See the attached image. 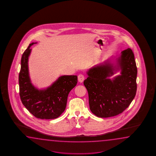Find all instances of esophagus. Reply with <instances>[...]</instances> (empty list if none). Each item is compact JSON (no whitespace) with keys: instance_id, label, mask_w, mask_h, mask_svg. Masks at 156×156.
Instances as JSON below:
<instances>
[{"instance_id":"1","label":"esophagus","mask_w":156,"mask_h":156,"mask_svg":"<svg viewBox=\"0 0 156 156\" xmlns=\"http://www.w3.org/2000/svg\"><path fill=\"white\" fill-rule=\"evenodd\" d=\"M84 80H85V76L83 75L80 74L78 75V80L80 83H83Z\"/></svg>"}]
</instances>
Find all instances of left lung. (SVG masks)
I'll list each match as a JSON object with an SVG mask.
<instances>
[{"label": "left lung", "instance_id": "obj_1", "mask_svg": "<svg viewBox=\"0 0 156 156\" xmlns=\"http://www.w3.org/2000/svg\"><path fill=\"white\" fill-rule=\"evenodd\" d=\"M115 67L108 61L96 65L87 72L88 77L83 81L90 110L98 117L108 118L123 113L136 96L137 68L132 50L128 48L123 51L118 59V68ZM118 68L121 75L109 79Z\"/></svg>", "mask_w": 156, "mask_h": 156}]
</instances>
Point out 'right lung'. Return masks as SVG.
<instances>
[{
	"instance_id": "add662e5",
	"label": "right lung",
	"mask_w": 156,
	"mask_h": 156,
	"mask_svg": "<svg viewBox=\"0 0 156 156\" xmlns=\"http://www.w3.org/2000/svg\"><path fill=\"white\" fill-rule=\"evenodd\" d=\"M30 43L21 58L19 74L20 100L24 106L37 118L53 119L60 116L66 109L70 91L76 85L77 76L64 75L60 77L46 89L38 90L30 82L28 61L33 44Z\"/></svg>"
}]
</instances>
